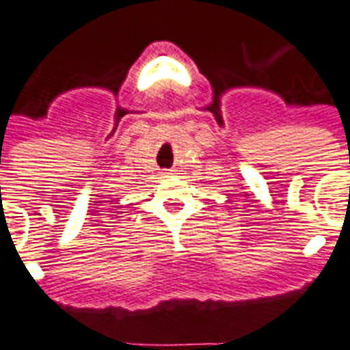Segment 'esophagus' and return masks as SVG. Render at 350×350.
<instances>
[{"label": "esophagus", "mask_w": 350, "mask_h": 350, "mask_svg": "<svg viewBox=\"0 0 350 350\" xmlns=\"http://www.w3.org/2000/svg\"><path fill=\"white\" fill-rule=\"evenodd\" d=\"M172 174H174V171H165L163 172V178H172Z\"/></svg>", "instance_id": "34e87169"}]
</instances>
